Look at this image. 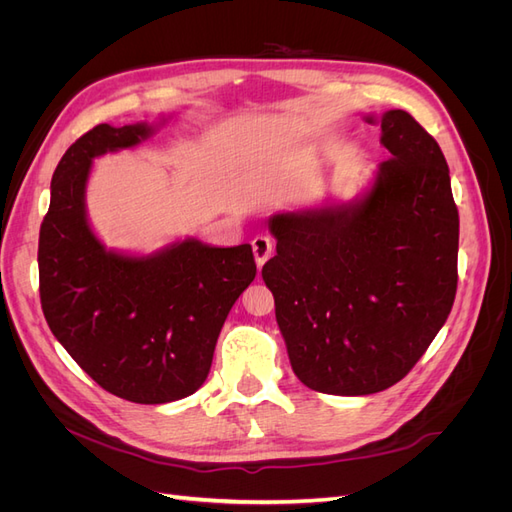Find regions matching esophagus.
Wrapping results in <instances>:
<instances>
[{"instance_id": "esophagus-1", "label": "esophagus", "mask_w": 512, "mask_h": 512, "mask_svg": "<svg viewBox=\"0 0 512 512\" xmlns=\"http://www.w3.org/2000/svg\"><path fill=\"white\" fill-rule=\"evenodd\" d=\"M273 247H275V241L267 235H258L254 237L252 241V252H254V258H256V265L262 267L265 262L273 256Z\"/></svg>"}]
</instances>
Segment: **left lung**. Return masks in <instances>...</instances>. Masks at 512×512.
Masks as SVG:
<instances>
[{
    "mask_svg": "<svg viewBox=\"0 0 512 512\" xmlns=\"http://www.w3.org/2000/svg\"><path fill=\"white\" fill-rule=\"evenodd\" d=\"M378 121L389 160L365 192L269 218L277 254L262 280L292 371L329 395H371L404 378L457 292L459 213L444 153L406 111Z\"/></svg>",
    "mask_w": 512,
    "mask_h": 512,
    "instance_id": "8db88e82",
    "label": "left lung"
}]
</instances>
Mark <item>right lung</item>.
<instances>
[{
  "mask_svg": "<svg viewBox=\"0 0 512 512\" xmlns=\"http://www.w3.org/2000/svg\"><path fill=\"white\" fill-rule=\"evenodd\" d=\"M153 132L143 121L83 134L55 168L38 243L42 312L57 342L104 391L134 404H168L203 386L230 307L256 277L250 243L190 237L134 256L96 237L85 205L94 158Z\"/></svg>",
  "mask_w": 512,
  "mask_h": 512,
  "instance_id": "right-lung-1",
  "label": "right lung"
}]
</instances>
